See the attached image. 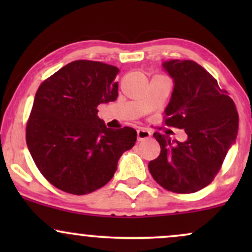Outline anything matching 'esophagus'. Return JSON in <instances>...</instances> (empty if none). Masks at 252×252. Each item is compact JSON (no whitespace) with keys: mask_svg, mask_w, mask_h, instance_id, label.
<instances>
[{"mask_svg":"<svg viewBox=\"0 0 252 252\" xmlns=\"http://www.w3.org/2000/svg\"><path fill=\"white\" fill-rule=\"evenodd\" d=\"M150 131L147 129H138L137 130V140L138 141H142V140H146V138H149L150 137Z\"/></svg>","mask_w":252,"mask_h":252,"instance_id":"esophagus-1","label":"esophagus"}]
</instances>
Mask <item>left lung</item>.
Segmentation results:
<instances>
[{"mask_svg":"<svg viewBox=\"0 0 252 252\" xmlns=\"http://www.w3.org/2000/svg\"><path fill=\"white\" fill-rule=\"evenodd\" d=\"M164 70L174 80L164 124L184 129L185 142L154 132L160 155L148 168L164 189L194 193L213 181L238 132V112L212 74L192 60H169Z\"/></svg>","mask_w":252,"mask_h":252,"instance_id":"8db88e82","label":"left lung"}]
</instances>
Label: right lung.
<instances>
[{"instance_id":"right-lung-1","label":"right lung","mask_w":252,"mask_h":252,"mask_svg":"<svg viewBox=\"0 0 252 252\" xmlns=\"http://www.w3.org/2000/svg\"><path fill=\"white\" fill-rule=\"evenodd\" d=\"M120 70L76 60L43 80L26 126L37 169L57 189L84 195L111 180L117 162L136 142L129 126L109 129L97 116L100 103L116 100Z\"/></svg>"}]
</instances>
